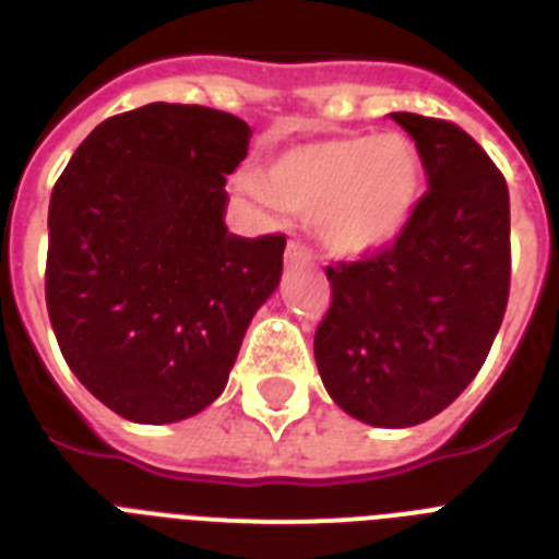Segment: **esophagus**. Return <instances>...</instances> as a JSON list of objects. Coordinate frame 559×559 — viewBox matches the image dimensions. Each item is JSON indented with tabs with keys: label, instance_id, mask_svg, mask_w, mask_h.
<instances>
[{
	"label": "esophagus",
	"instance_id": "obj_1",
	"mask_svg": "<svg viewBox=\"0 0 559 559\" xmlns=\"http://www.w3.org/2000/svg\"><path fill=\"white\" fill-rule=\"evenodd\" d=\"M284 259H286V264H307L312 255H309V250L300 245V241H289V245H286Z\"/></svg>",
	"mask_w": 559,
	"mask_h": 559
}]
</instances>
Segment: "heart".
Masks as SVG:
<instances>
[{
	"label": "heart",
	"instance_id": "heart-1",
	"mask_svg": "<svg viewBox=\"0 0 559 559\" xmlns=\"http://www.w3.org/2000/svg\"><path fill=\"white\" fill-rule=\"evenodd\" d=\"M421 191V159L405 134H346L295 145L270 163L261 193L295 213H318V236L343 259L400 239Z\"/></svg>",
	"mask_w": 559,
	"mask_h": 559
}]
</instances>
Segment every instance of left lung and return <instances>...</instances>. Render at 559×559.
<instances>
[{"label": "left lung", "mask_w": 559, "mask_h": 559, "mask_svg": "<svg viewBox=\"0 0 559 559\" xmlns=\"http://www.w3.org/2000/svg\"><path fill=\"white\" fill-rule=\"evenodd\" d=\"M416 140L427 191L400 239L326 266L332 307L314 332L329 396L373 427L433 419L475 380L512 278L509 188L450 120L394 111Z\"/></svg>", "instance_id": "left-lung-1"}]
</instances>
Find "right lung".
Listing matches in <instances>:
<instances>
[{"label":"right lung","instance_id":"add662e5","mask_svg":"<svg viewBox=\"0 0 559 559\" xmlns=\"http://www.w3.org/2000/svg\"><path fill=\"white\" fill-rule=\"evenodd\" d=\"M250 126L148 104L78 145L50 197L47 312L81 385L140 425L188 419L225 391L286 236L227 230V174Z\"/></svg>","mask_w":559,"mask_h":559}]
</instances>
